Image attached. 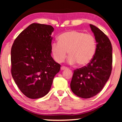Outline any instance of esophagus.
I'll use <instances>...</instances> for the list:
<instances>
[{"instance_id": "34e87169", "label": "esophagus", "mask_w": 122, "mask_h": 122, "mask_svg": "<svg viewBox=\"0 0 122 122\" xmlns=\"http://www.w3.org/2000/svg\"><path fill=\"white\" fill-rule=\"evenodd\" d=\"M67 69V67H66V66H62L61 67V71H64L65 69Z\"/></svg>"}]
</instances>
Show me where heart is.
I'll return each instance as SVG.
<instances>
[{"label":"heart","mask_w":122,"mask_h":122,"mask_svg":"<svg viewBox=\"0 0 122 122\" xmlns=\"http://www.w3.org/2000/svg\"><path fill=\"white\" fill-rule=\"evenodd\" d=\"M58 43H53L51 51L54 59L58 63L64 61L68 54V63L76 62L81 66L89 64L96 54L97 43L94 36L81 31L70 30L58 37Z\"/></svg>","instance_id":"1"}]
</instances>
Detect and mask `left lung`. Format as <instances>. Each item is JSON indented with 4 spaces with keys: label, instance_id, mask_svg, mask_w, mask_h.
<instances>
[{
    "label": "left lung",
    "instance_id": "8db88e82",
    "mask_svg": "<svg viewBox=\"0 0 122 122\" xmlns=\"http://www.w3.org/2000/svg\"><path fill=\"white\" fill-rule=\"evenodd\" d=\"M90 27L97 42L96 54L86 66L75 70L71 88L76 96L90 98L99 93L111 76L112 46L107 36L92 24Z\"/></svg>",
    "mask_w": 122,
    "mask_h": 122
}]
</instances>
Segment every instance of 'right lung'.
<instances>
[{
    "mask_svg": "<svg viewBox=\"0 0 122 122\" xmlns=\"http://www.w3.org/2000/svg\"><path fill=\"white\" fill-rule=\"evenodd\" d=\"M49 25L33 23L16 38L11 49V75L28 98L38 99L49 92L61 65L51 57V33Z\"/></svg>",
    "mask_w": 122,
    "mask_h": 122,
    "instance_id": "obj_1",
    "label": "right lung"
}]
</instances>
